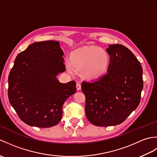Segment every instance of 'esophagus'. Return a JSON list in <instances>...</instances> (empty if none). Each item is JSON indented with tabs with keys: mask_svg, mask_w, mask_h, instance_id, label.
I'll use <instances>...</instances> for the list:
<instances>
[{
	"mask_svg": "<svg viewBox=\"0 0 157 157\" xmlns=\"http://www.w3.org/2000/svg\"><path fill=\"white\" fill-rule=\"evenodd\" d=\"M76 88H77V90H81L82 86H81V84H79V83H77Z\"/></svg>",
	"mask_w": 157,
	"mask_h": 157,
	"instance_id": "34e87169",
	"label": "esophagus"
}]
</instances>
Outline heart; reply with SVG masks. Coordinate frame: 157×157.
Returning a JSON list of instances; mask_svg holds the SVG:
<instances>
[{
	"label": "heart",
	"mask_w": 157,
	"mask_h": 157,
	"mask_svg": "<svg viewBox=\"0 0 157 157\" xmlns=\"http://www.w3.org/2000/svg\"><path fill=\"white\" fill-rule=\"evenodd\" d=\"M111 56L105 50L98 46H87L73 51L71 61L67 60L65 66L70 74L83 71L86 78L92 79L101 78L109 71Z\"/></svg>",
	"instance_id": "obj_1"
}]
</instances>
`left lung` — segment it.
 <instances>
[{
    "instance_id": "left-lung-1",
    "label": "left lung",
    "mask_w": 157,
    "mask_h": 157,
    "mask_svg": "<svg viewBox=\"0 0 157 157\" xmlns=\"http://www.w3.org/2000/svg\"><path fill=\"white\" fill-rule=\"evenodd\" d=\"M106 51L111 56L107 73L82 84L87 119L101 127L124 121L138 107L143 89L142 66L132 52L119 44L109 45Z\"/></svg>"
}]
</instances>
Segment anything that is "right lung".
I'll return each instance as SVG.
<instances>
[{
	"mask_svg": "<svg viewBox=\"0 0 157 157\" xmlns=\"http://www.w3.org/2000/svg\"><path fill=\"white\" fill-rule=\"evenodd\" d=\"M59 42H34L20 52L9 73L8 96L22 121L30 126L50 128L61 121L65 101L76 92L75 82L60 83L65 71Z\"/></svg>",
	"mask_w": 157,
	"mask_h": 157,
	"instance_id": "add662e5",
	"label": "right lung"
}]
</instances>
